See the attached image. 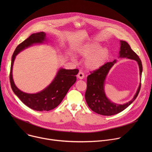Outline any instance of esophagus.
Segmentation results:
<instances>
[{
    "instance_id": "34e87169",
    "label": "esophagus",
    "mask_w": 152,
    "mask_h": 152,
    "mask_svg": "<svg viewBox=\"0 0 152 152\" xmlns=\"http://www.w3.org/2000/svg\"><path fill=\"white\" fill-rule=\"evenodd\" d=\"M77 76V77H78L79 79H83L84 77H85L83 73L82 72H79L78 73Z\"/></svg>"
}]
</instances>
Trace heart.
<instances>
[{
	"label": "heart",
	"instance_id": "obj_1",
	"mask_svg": "<svg viewBox=\"0 0 152 152\" xmlns=\"http://www.w3.org/2000/svg\"><path fill=\"white\" fill-rule=\"evenodd\" d=\"M79 55L86 58L85 61L86 67L90 70L101 68L110 56V52L106 48H101L97 42H88L81 46L78 50Z\"/></svg>",
	"mask_w": 152,
	"mask_h": 152
}]
</instances>
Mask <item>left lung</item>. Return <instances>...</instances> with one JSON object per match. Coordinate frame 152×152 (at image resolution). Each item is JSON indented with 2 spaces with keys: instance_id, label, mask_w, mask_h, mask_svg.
Instances as JSON below:
<instances>
[{
  "instance_id": "left-lung-1",
  "label": "left lung",
  "mask_w": 152,
  "mask_h": 152,
  "mask_svg": "<svg viewBox=\"0 0 152 152\" xmlns=\"http://www.w3.org/2000/svg\"><path fill=\"white\" fill-rule=\"evenodd\" d=\"M119 54V57L127 58L137 61L140 68V75L141 76L142 72L141 61L127 42L120 40ZM115 62L116 60L106 63L99 69L90 72L91 74L87 77V88L85 95L86 103L93 111L100 115L110 116L123 111L136 99L140 91L141 83L134 98L123 104L114 103L106 97L104 91V80L110 70Z\"/></svg>"
}]
</instances>
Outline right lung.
Masks as SVG:
<instances>
[{"instance_id":"right-lung-1","label":"right lung","mask_w":152,"mask_h":152,"mask_svg":"<svg viewBox=\"0 0 152 152\" xmlns=\"http://www.w3.org/2000/svg\"><path fill=\"white\" fill-rule=\"evenodd\" d=\"M43 32L32 34L17 46L11 59L10 80L12 90L25 104L37 111H50L57 107L67 94L71 86L76 82L78 69H61L52 83L42 91L36 94H28L20 91L15 86L12 79V66L15 56L21 50L37 43H42L46 39Z\"/></svg>"}]
</instances>
